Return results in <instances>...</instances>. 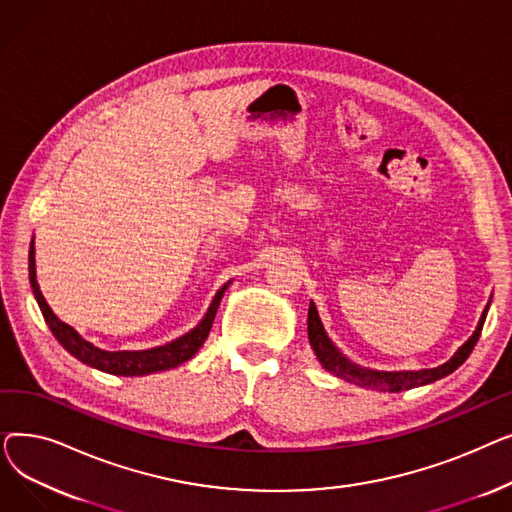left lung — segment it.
<instances>
[{
	"label": "left lung",
	"mask_w": 512,
	"mask_h": 512,
	"mask_svg": "<svg viewBox=\"0 0 512 512\" xmlns=\"http://www.w3.org/2000/svg\"><path fill=\"white\" fill-rule=\"evenodd\" d=\"M490 303L483 309L479 324L475 328V332L471 334V338L456 351L446 363L434 367V369H419V371H380V369H369V367H361L357 363H353L348 359L340 348L332 342V338L328 336L324 324H321L319 313L315 303H309V315H307V334H309V344L313 348V353L317 357V361L321 363V367L328 369L330 373H334L336 378L346 380L351 384L363 386V388H371V390H382V392H400V390H411L417 386H427L436 380L446 378L454 369H459L467 357L471 355L473 346L479 340L483 321H486Z\"/></svg>",
	"instance_id": "8db88e82"
}]
</instances>
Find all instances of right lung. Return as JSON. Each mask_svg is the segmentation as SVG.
Listing matches in <instances>:
<instances>
[{
	"instance_id": "obj_1",
	"label": "right lung",
	"mask_w": 512,
	"mask_h": 512,
	"mask_svg": "<svg viewBox=\"0 0 512 512\" xmlns=\"http://www.w3.org/2000/svg\"><path fill=\"white\" fill-rule=\"evenodd\" d=\"M29 278H31L33 294H35V299L39 303V309L45 317V324L49 326L51 334L58 338V342L66 348V351L72 357H76L78 361H83L85 365H89V367H95L99 371L112 373V375H124V378H132V375H149V373H157V371H168V369H174V367L182 365L188 359H193L195 353L203 346L205 338L209 336V330L213 326L215 313H218L220 301L224 297L226 288L232 284V280H228L218 290V294L213 297L205 317L199 321V324L191 332H186L184 336H180V338H176L168 344L147 348V351H103V348L85 340L72 326H68V324H64L62 319H58V315L51 311V307L43 299V294L39 290V282H37L35 242H33L31 251H29Z\"/></svg>"
}]
</instances>
